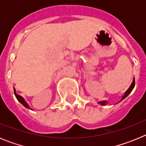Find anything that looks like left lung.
Masks as SVG:
<instances>
[{"mask_svg":"<svg viewBox=\"0 0 146 146\" xmlns=\"http://www.w3.org/2000/svg\"><path fill=\"white\" fill-rule=\"evenodd\" d=\"M135 86V77H134L133 80H132V82H131V85H130L129 88L127 89L126 91H125L124 94H123V96H122V97H121V99L120 100V102H121L122 100H123V99H124L126 96H128L129 94L131 92V91L133 90ZM98 104H100V105H107V104H108V102H107V100H104V101H99V102H98Z\"/></svg>","mask_w":146,"mask_h":146,"instance_id":"obj_1","label":"left lung"}]
</instances>
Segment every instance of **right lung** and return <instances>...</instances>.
<instances>
[{"label":"right lung","instance_id":"add662e5","mask_svg":"<svg viewBox=\"0 0 146 146\" xmlns=\"http://www.w3.org/2000/svg\"><path fill=\"white\" fill-rule=\"evenodd\" d=\"M14 92H15V96H16L17 99V100H18V102H20L22 104H23V106L25 107V108H28V109L32 110L31 108H30V106H29V105H28V103L26 102V101H25V99H24V98H23V96H20V95H18V94H17V93H16V89H15V88H14Z\"/></svg>","mask_w":146,"mask_h":146}]
</instances>
